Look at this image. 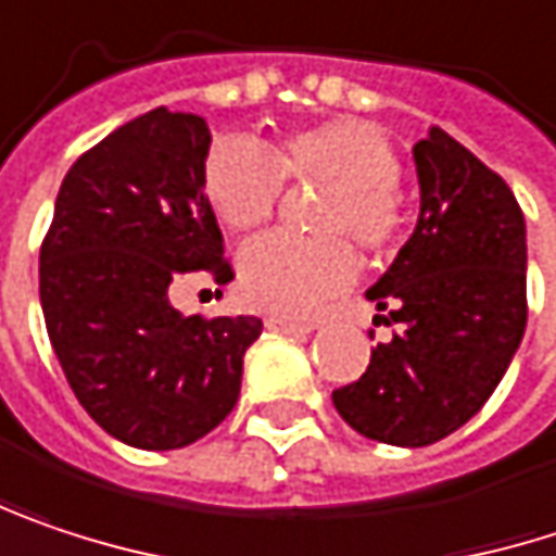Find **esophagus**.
<instances>
[{
    "instance_id": "obj_1",
    "label": "esophagus",
    "mask_w": 556,
    "mask_h": 556,
    "mask_svg": "<svg viewBox=\"0 0 556 556\" xmlns=\"http://www.w3.org/2000/svg\"><path fill=\"white\" fill-rule=\"evenodd\" d=\"M264 325L277 333H312L315 330V325H308V321H292V318H279V315H270Z\"/></svg>"
}]
</instances>
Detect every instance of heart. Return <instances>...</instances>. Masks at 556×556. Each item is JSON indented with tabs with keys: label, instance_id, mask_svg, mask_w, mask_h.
I'll return each mask as SVG.
<instances>
[{
	"label": "heart",
	"instance_id": "heart-1",
	"mask_svg": "<svg viewBox=\"0 0 556 556\" xmlns=\"http://www.w3.org/2000/svg\"><path fill=\"white\" fill-rule=\"evenodd\" d=\"M397 152L384 129L359 117H333L279 136L264 152L241 136L213 142L203 162V190L231 231L264 226L282 184H325L312 210L318 238L264 235L238 257L244 299L264 312L302 318L356 277V241L366 254H384L404 226L397 190Z\"/></svg>",
	"mask_w": 556,
	"mask_h": 556
}]
</instances>
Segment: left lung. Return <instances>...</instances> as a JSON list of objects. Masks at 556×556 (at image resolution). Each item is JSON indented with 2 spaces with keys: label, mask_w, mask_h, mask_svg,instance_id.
I'll return each mask as SVG.
<instances>
[{
  "label": "left lung",
  "mask_w": 556,
  "mask_h": 556,
  "mask_svg": "<svg viewBox=\"0 0 556 556\" xmlns=\"http://www.w3.org/2000/svg\"><path fill=\"white\" fill-rule=\"evenodd\" d=\"M420 219L366 292L397 333L333 391L366 439L420 448L465 427L506 376L529 321L526 219L509 184L445 129L414 146Z\"/></svg>",
  "instance_id": "obj_1"
}]
</instances>
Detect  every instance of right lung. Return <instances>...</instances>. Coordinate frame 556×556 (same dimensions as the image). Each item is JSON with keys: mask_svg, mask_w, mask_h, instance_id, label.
Wrapping results in <instances>:
<instances>
[{"mask_svg": "<svg viewBox=\"0 0 556 556\" xmlns=\"http://www.w3.org/2000/svg\"><path fill=\"white\" fill-rule=\"evenodd\" d=\"M210 127L155 108L78 155L40 244V308L88 417L132 448H184L241 391L261 318L180 315L187 274L226 286L231 264L203 190Z\"/></svg>", "mask_w": 556, "mask_h": 556, "instance_id": "obj_1", "label": "right lung"}]
</instances>
